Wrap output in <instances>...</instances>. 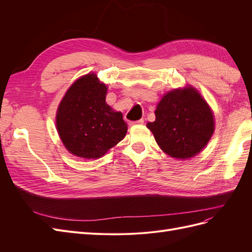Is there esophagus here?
<instances>
[{
  "instance_id": "34e87169",
  "label": "esophagus",
  "mask_w": 252,
  "mask_h": 252,
  "mask_svg": "<svg viewBox=\"0 0 252 252\" xmlns=\"http://www.w3.org/2000/svg\"><path fill=\"white\" fill-rule=\"evenodd\" d=\"M144 123V120L143 119H141V120H139V121H131V122H129V125H139V124H143Z\"/></svg>"
}]
</instances>
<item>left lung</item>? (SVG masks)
Instances as JSON below:
<instances>
[{"mask_svg": "<svg viewBox=\"0 0 252 252\" xmlns=\"http://www.w3.org/2000/svg\"><path fill=\"white\" fill-rule=\"evenodd\" d=\"M158 146L175 158L200 154L215 131L208 104L194 88L170 91L157 106L156 121L147 123Z\"/></svg>", "mask_w": 252, "mask_h": 252, "instance_id": "left-lung-1", "label": "left lung"}]
</instances>
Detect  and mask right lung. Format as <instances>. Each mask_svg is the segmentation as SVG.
<instances>
[{
    "instance_id": "add662e5",
    "label": "right lung",
    "mask_w": 252,
    "mask_h": 252,
    "mask_svg": "<svg viewBox=\"0 0 252 252\" xmlns=\"http://www.w3.org/2000/svg\"><path fill=\"white\" fill-rule=\"evenodd\" d=\"M107 87L94 73L75 81L57 112L61 140L72 155L98 158L123 140L127 124L123 114L106 103Z\"/></svg>"
}]
</instances>
